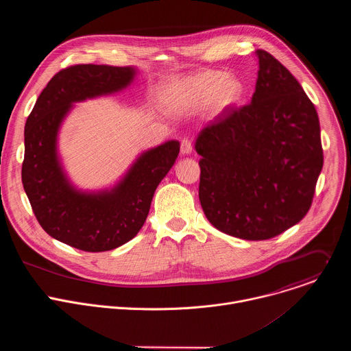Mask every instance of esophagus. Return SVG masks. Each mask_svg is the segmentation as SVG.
I'll return each instance as SVG.
<instances>
[{"label":"esophagus","instance_id":"obj_1","mask_svg":"<svg viewBox=\"0 0 351 351\" xmlns=\"http://www.w3.org/2000/svg\"><path fill=\"white\" fill-rule=\"evenodd\" d=\"M191 152H193V144H191V141H190L189 138L182 140V143H180V153H182L183 156H187V154H190Z\"/></svg>","mask_w":351,"mask_h":351}]
</instances>
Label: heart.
Here are the masks:
<instances>
[{"mask_svg":"<svg viewBox=\"0 0 351 351\" xmlns=\"http://www.w3.org/2000/svg\"><path fill=\"white\" fill-rule=\"evenodd\" d=\"M243 94L241 83L222 71H203L173 77L161 90V101L175 112H193L210 104L215 111L234 106Z\"/></svg>","mask_w":351,"mask_h":351,"instance_id":"b5f03b06","label":"heart"}]
</instances>
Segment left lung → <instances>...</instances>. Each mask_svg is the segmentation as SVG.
<instances>
[{"label": "left lung", "mask_w": 351, "mask_h": 351, "mask_svg": "<svg viewBox=\"0 0 351 351\" xmlns=\"http://www.w3.org/2000/svg\"><path fill=\"white\" fill-rule=\"evenodd\" d=\"M252 103L226 108L195 140L198 197L221 232L267 240L308 213L324 165L317 110L297 79L257 49Z\"/></svg>", "instance_id": "obj_1"}]
</instances>
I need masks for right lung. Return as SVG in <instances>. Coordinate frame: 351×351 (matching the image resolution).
Masks as SVG:
<instances>
[{"label":"right lung","mask_w":351,"mask_h":351,"mask_svg":"<svg viewBox=\"0 0 351 351\" xmlns=\"http://www.w3.org/2000/svg\"><path fill=\"white\" fill-rule=\"evenodd\" d=\"M134 75L133 66L65 68L48 82L26 121L22 183L32 210L49 236L83 252H108L138 233L179 154L178 140L165 141L144 152L117 186L97 193L80 191L66 178L57 138L72 104L118 93Z\"/></svg>","instance_id":"1"}]
</instances>
